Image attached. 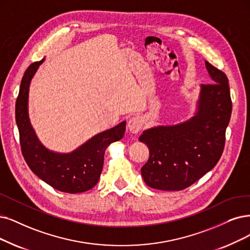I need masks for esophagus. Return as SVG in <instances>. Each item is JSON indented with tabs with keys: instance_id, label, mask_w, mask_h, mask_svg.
Returning <instances> with one entry per match:
<instances>
[{
	"instance_id": "1",
	"label": "esophagus",
	"mask_w": 250,
	"mask_h": 250,
	"mask_svg": "<svg viewBox=\"0 0 250 250\" xmlns=\"http://www.w3.org/2000/svg\"><path fill=\"white\" fill-rule=\"evenodd\" d=\"M144 122H143V119L141 117H132L128 120L127 122V129L128 131L132 133V134H136L139 131H141V129L143 128Z\"/></svg>"
}]
</instances>
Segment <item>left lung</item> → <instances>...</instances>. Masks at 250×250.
I'll use <instances>...</instances> for the list:
<instances>
[{
    "label": "left lung",
    "mask_w": 250,
    "mask_h": 250,
    "mask_svg": "<svg viewBox=\"0 0 250 250\" xmlns=\"http://www.w3.org/2000/svg\"><path fill=\"white\" fill-rule=\"evenodd\" d=\"M211 84L201 85L197 112L183 123L146 129L139 141L149 157L142 167L145 183L162 191H181L216 165L226 142L232 114L229 81L225 73L208 62Z\"/></svg>",
    "instance_id": "1"
}]
</instances>
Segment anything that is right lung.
<instances>
[{
	"instance_id": "add662e5",
	"label": "right lung",
	"mask_w": 250,
	"mask_h": 250,
	"mask_svg": "<svg viewBox=\"0 0 250 250\" xmlns=\"http://www.w3.org/2000/svg\"><path fill=\"white\" fill-rule=\"evenodd\" d=\"M44 61L34 62L26 68L16 99L15 117L21 152L31 170L49 186L69 194L86 192L97 184L105 148L123 137L126 122L94 135L71 153H55L46 148L29 122L27 109L29 84Z\"/></svg>"
}]
</instances>
